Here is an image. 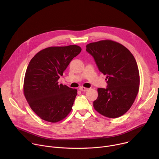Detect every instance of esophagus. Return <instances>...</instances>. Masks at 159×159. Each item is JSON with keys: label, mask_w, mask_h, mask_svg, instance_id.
I'll return each mask as SVG.
<instances>
[{"label": "esophagus", "mask_w": 159, "mask_h": 159, "mask_svg": "<svg viewBox=\"0 0 159 159\" xmlns=\"http://www.w3.org/2000/svg\"><path fill=\"white\" fill-rule=\"evenodd\" d=\"M79 90L81 91H87L89 90V88H84V87H80Z\"/></svg>", "instance_id": "obj_1"}]
</instances>
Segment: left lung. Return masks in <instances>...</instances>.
Wrapping results in <instances>:
<instances>
[{"instance_id":"left-lung-1","label":"left lung","mask_w":159,"mask_h":159,"mask_svg":"<svg viewBox=\"0 0 159 159\" xmlns=\"http://www.w3.org/2000/svg\"><path fill=\"white\" fill-rule=\"evenodd\" d=\"M86 51L108 79L107 88L98 89L94 109L105 117H120L130 109L139 92V72L134 56L123 45L109 39L89 43Z\"/></svg>"}]
</instances>
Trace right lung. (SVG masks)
<instances>
[{"label":"right lung","mask_w":159,"mask_h":159,"mask_svg":"<svg viewBox=\"0 0 159 159\" xmlns=\"http://www.w3.org/2000/svg\"><path fill=\"white\" fill-rule=\"evenodd\" d=\"M81 50L75 45L50 47L38 52L29 62L24 93L31 109L42 120L56 123L71 112L77 90L57 80Z\"/></svg>","instance_id":"1"}]
</instances>
